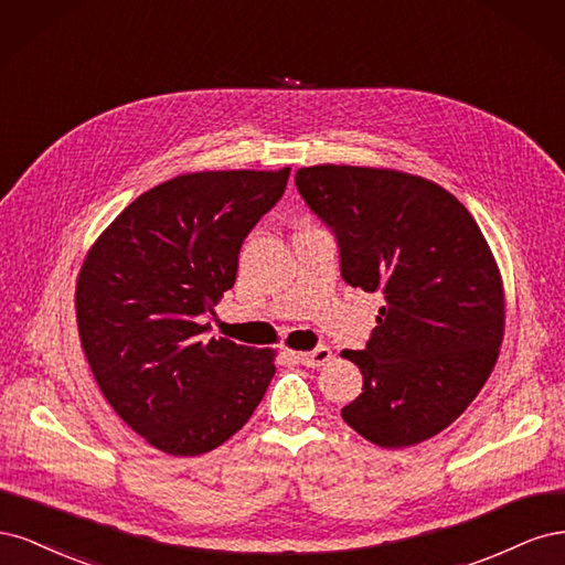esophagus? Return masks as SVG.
<instances>
[{
  "label": "esophagus",
  "instance_id": "obj_1",
  "mask_svg": "<svg viewBox=\"0 0 565 565\" xmlns=\"http://www.w3.org/2000/svg\"><path fill=\"white\" fill-rule=\"evenodd\" d=\"M295 358H297V361H299L301 365H306V367H320V365H324V363H330L332 351H330L328 347H318V349H313V351L295 353Z\"/></svg>",
  "mask_w": 565,
  "mask_h": 565
}]
</instances>
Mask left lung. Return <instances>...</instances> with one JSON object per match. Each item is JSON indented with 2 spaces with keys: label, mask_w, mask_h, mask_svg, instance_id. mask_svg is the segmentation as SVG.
Returning a JSON list of instances; mask_svg holds the SVG:
<instances>
[{
  "label": "left lung",
  "mask_w": 565,
  "mask_h": 565,
  "mask_svg": "<svg viewBox=\"0 0 565 565\" xmlns=\"http://www.w3.org/2000/svg\"><path fill=\"white\" fill-rule=\"evenodd\" d=\"M297 188L339 243L341 278L382 292L363 393L341 409L380 448L417 446L465 413L498 363L504 282L481 228L446 188L398 169L301 167Z\"/></svg>",
  "instance_id": "obj_1"
}]
</instances>
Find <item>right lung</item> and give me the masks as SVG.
<instances>
[{
  "label": "right lung",
  "mask_w": 565,
  "mask_h": 565,
  "mask_svg": "<svg viewBox=\"0 0 565 565\" xmlns=\"http://www.w3.org/2000/svg\"><path fill=\"white\" fill-rule=\"evenodd\" d=\"M276 172L179 174L115 216L84 256L75 313L106 401L152 448L198 457L241 431L276 351L218 337L202 318L233 287L243 241L287 185Z\"/></svg>",
  "instance_id": "add662e5"
}]
</instances>
